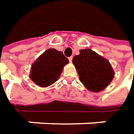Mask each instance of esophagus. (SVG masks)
Wrapping results in <instances>:
<instances>
[{
  "label": "esophagus",
  "mask_w": 134,
  "mask_h": 134,
  "mask_svg": "<svg viewBox=\"0 0 134 134\" xmlns=\"http://www.w3.org/2000/svg\"><path fill=\"white\" fill-rule=\"evenodd\" d=\"M69 62H70V63H71V61H72V57H69Z\"/></svg>",
  "instance_id": "esophagus-1"
}]
</instances>
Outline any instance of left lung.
Listing matches in <instances>:
<instances>
[{
	"mask_svg": "<svg viewBox=\"0 0 134 134\" xmlns=\"http://www.w3.org/2000/svg\"><path fill=\"white\" fill-rule=\"evenodd\" d=\"M72 63L77 71L80 81L90 91L97 93L104 90L114 77L109 62L90 49L80 50Z\"/></svg>",
	"mask_w": 134,
	"mask_h": 134,
	"instance_id": "8db88e82",
	"label": "left lung"
}]
</instances>
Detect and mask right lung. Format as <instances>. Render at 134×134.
Instances as JSON below:
<instances>
[{"instance_id": "1", "label": "right lung", "mask_w": 134, "mask_h": 134, "mask_svg": "<svg viewBox=\"0 0 134 134\" xmlns=\"http://www.w3.org/2000/svg\"><path fill=\"white\" fill-rule=\"evenodd\" d=\"M69 63V59L63 52L56 49H48L32 64L30 78L39 87H48L59 79L64 65Z\"/></svg>"}]
</instances>
